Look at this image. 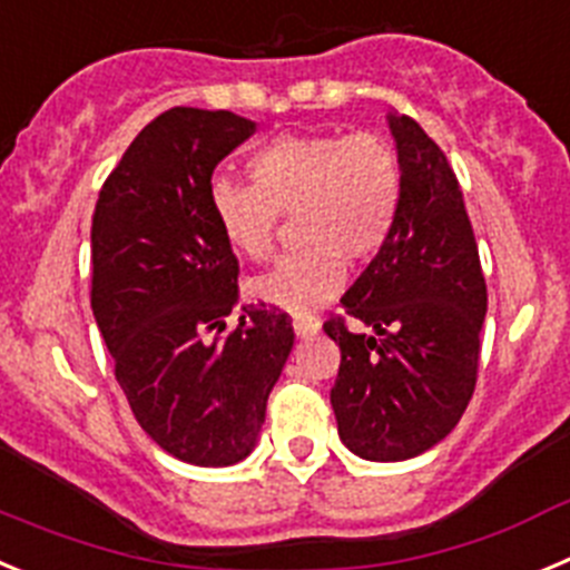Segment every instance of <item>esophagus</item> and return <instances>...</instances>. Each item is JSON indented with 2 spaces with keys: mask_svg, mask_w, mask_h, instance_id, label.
Listing matches in <instances>:
<instances>
[{
  "mask_svg": "<svg viewBox=\"0 0 570 570\" xmlns=\"http://www.w3.org/2000/svg\"><path fill=\"white\" fill-rule=\"evenodd\" d=\"M292 330H295L297 337H312V335H317V332H321V323H317L315 317L295 315V317H292Z\"/></svg>",
  "mask_w": 570,
  "mask_h": 570,
  "instance_id": "1",
  "label": "esophagus"
}]
</instances>
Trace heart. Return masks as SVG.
Segmentation results:
<instances>
[{
	"mask_svg": "<svg viewBox=\"0 0 570 570\" xmlns=\"http://www.w3.org/2000/svg\"><path fill=\"white\" fill-rule=\"evenodd\" d=\"M253 187L218 181L209 209L244 258H269L278 213L297 209L306 247L255 278L253 292L278 309L309 315L346 284V258L366 264L389 244L403 198L394 147L377 132H289L247 164Z\"/></svg>",
	"mask_w": 570,
	"mask_h": 570,
	"instance_id": "obj_1",
	"label": "heart"
}]
</instances>
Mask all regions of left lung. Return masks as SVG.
<instances>
[{
	"label": "left lung",
	"mask_w": 570,
	"mask_h": 570,
	"mask_svg": "<svg viewBox=\"0 0 570 570\" xmlns=\"http://www.w3.org/2000/svg\"><path fill=\"white\" fill-rule=\"evenodd\" d=\"M403 173L394 233L341 297L323 332L341 346L332 386L337 434L374 463L417 458L463 417L476 383L485 278L463 193L443 150L409 116L389 112Z\"/></svg>",
	"instance_id": "obj_1"
}]
</instances>
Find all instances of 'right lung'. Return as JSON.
Returning <instances> with one entry per match:
<instances>
[{"instance_id":"obj_1","label":"right lung","mask_w":570,"mask_h":570,"mask_svg":"<svg viewBox=\"0 0 570 570\" xmlns=\"http://www.w3.org/2000/svg\"><path fill=\"white\" fill-rule=\"evenodd\" d=\"M255 132L229 110L173 107L132 138L94 213L90 306L138 425L193 465L255 449L295 343L292 317L238 304V258L209 209L213 170Z\"/></svg>"}]
</instances>
